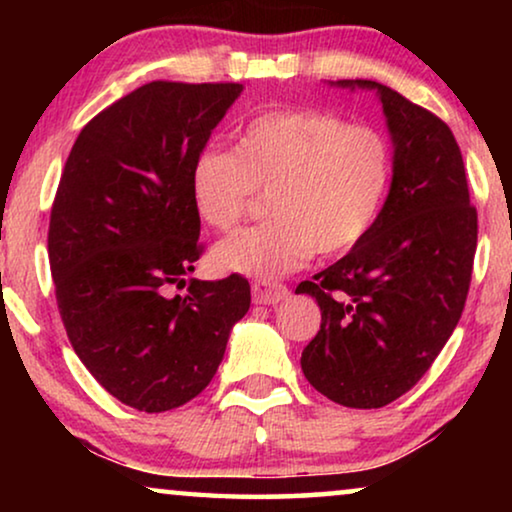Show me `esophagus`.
I'll return each instance as SVG.
<instances>
[{
  "label": "esophagus",
  "instance_id": "obj_1",
  "mask_svg": "<svg viewBox=\"0 0 512 512\" xmlns=\"http://www.w3.org/2000/svg\"><path fill=\"white\" fill-rule=\"evenodd\" d=\"M251 298H254L256 305H277L279 300L289 298V289L277 282H254Z\"/></svg>",
  "mask_w": 512,
  "mask_h": 512
}]
</instances>
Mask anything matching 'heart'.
<instances>
[{
  "label": "heart",
  "mask_w": 512,
  "mask_h": 512,
  "mask_svg": "<svg viewBox=\"0 0 512 512\" xmlns=\"http://www.w3.org/2000/svg\"><path fill=\"white\" fill-rule=\"evenodd\" d=\"M394 181L389 137L314 109H272L240 125L233 149H202L191 165L195 209L216 230L244 221L258 191L270 219L214 249L223 270L272 282L324 256L359 247Z\"/></svg>",
  "instance_id": "b5f03b06"
}]
</instances>
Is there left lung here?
<instances>
[{
    "instance_id": "1",
    "label": "left lung",
    "mask_w": 512,
    "mask_h": 512,
    "mask_svg": "<svg viewBox=\"0 0 512 512\" xmlns=\"http://www.w3.org/2000/svg\"><path fill=\"white\" fill-rule=\"evenodd\" d=\"M394 142V181L375 228L296 293L321 328L303 349L307 382L345 408H382L422 380L464 312L478 247L464 160L447 123L375 81Z\"/></svg>"
}]
</instances>
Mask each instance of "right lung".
<instances>
[{"instance_id": "right-lung-1", "label": "right lung", "mask_w": 512, "mask_h": 512, "mask_svg": "<svg viewBox=\"0 0 512 512\" xmlns=\"http://www.w3.org/2000/svg\"><path fill=\"white\" fill-rule=\"evenodd\" d=\"M240 93L146 83L81 130L62 170L48 226L62 324L90 375L142 412L198 396L249 310L242 275L170 296L202 254L191 165Z\"/></svg>"}]
</instances>
